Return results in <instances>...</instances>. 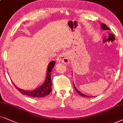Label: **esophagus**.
Here are the masks:
<instances>
[{"label":"esophagus","instance_id":"esophagus-1","mask_svg":"<svg viewBox=\"0 0 123 123\" xmlns=\"http://www.w3.org/2000/svg\"><path fill=\"white\" fill-rule=\"evenodd\" d=\"M68 52H63L60 54L57 57V61L58 62H62L64 64H68L69 62V58H68Z\"/></svg>","mask_w":123,"mask_h":123}]
</instances>
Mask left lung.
<instances>
[{
  "mask_svg": "<svg viewBox=\"0 0 123 123\" xmlns=\"http://www.w3.org/2000/svg\"><path fill=\"white\" fill-rule=\"evenodd\" d=\"M101 29H102V30H110V29L109 27H108L105 24H104V23H101ZM74 89H75V91H76V92L78 93H79V94L81 96H82V97H90L89 96H86V94H83V93H81L79 91L78 89H77L75 87L74 84Z\"/></svg>",
  "mask_w": 123,
  "mask_h": 123,
  "instance_id": "1",
  "label": "left lung"
}]
</instances>
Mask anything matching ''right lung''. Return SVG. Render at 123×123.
Masks as SVG:
<instances>
[{
    "label": "right lung",
    "instance_id": "add662e5",
    "mask_svg": "<svg viewBox=\"0 0 123 123\" xmlns=\"http://www.w3.org/2000/svg\"><path fill=\"white\" fill-rule=\"evenodd\" d=\"M55 61H51L49 63L47 67V76L45 78V81L43 84L39 86L38 88L32 91H25V90L21 89L18 88L17 86L14 85L16 88L18 90L19 92L22 94L26 95L32 97H44L48 95L50 93L52 90V80H51V73L54 66L55 65ZM14 84V83H13Z\"/></svg>",
    "mask_w": 123,
    "mask_h": 123
}]
</instances>
